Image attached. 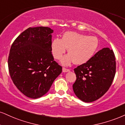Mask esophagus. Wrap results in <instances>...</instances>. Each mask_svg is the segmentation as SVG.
Instances as JSON below:
<instances>
[{"mask_svg": "<svg viewBox=\"0 0 125 125\" xmlns=\"http://www.w3.org/2000/svg\"><path fill=\"white\" fill-rule=\"evenodd\" d=\"M70 70L69 69H67L65 68H62V72H69L70 71Z\"/></svg>", "mask_w": 125, "mask_h": 125, "instance_id": "esophagus-1", "label": "esophagus"}]
</instances>
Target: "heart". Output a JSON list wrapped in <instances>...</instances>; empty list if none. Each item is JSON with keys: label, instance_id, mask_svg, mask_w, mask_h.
<instances>
[{"label": "heart", "instance_id": "b5f03b06", "mask_svg": "<svg viewBox=\"0 0 125 125\" xmlns=\"http://www.w3.org/2000/svg\"><path fill=\"white\" fill-rule=\"evenodd\" d=\"M98 46V40L95 36H89L75 32H66L61 39L55 38L52 42V52L54 58L60 60L68 48L69 54L62 58L61 64L68 65L74 62L77 65H82L93 57Z\"/></svg>", "mask_w": 125, "mask_h": 125}]
</instances>
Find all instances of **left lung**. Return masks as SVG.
Returning a JSON list of instances; mask_svg holds the SVG:
<instances>
[{"mask_svg": "<svg viewBox=\"0 0 125 125\" xmlns=\"http://www.w3.org/2000/svg\"><path fill=\"white\" fill-rule=\"evenodd\" d=\"M74 72L76 80L72 87L75 95L84 102L95 101L108 90L114 79L116 61L113 50L103 48Z\"/></svg>", "mask_w": 125, "mask_h": 125, "instance_id": "left-lung-1", "label": "left lung"}]
</instances>
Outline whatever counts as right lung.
I'll return each instance as SVG.
<instances>
[{
    "label": "right lung",
    "mask_w": 125,
    "mask_h": 125,
    "mask_svg": "<svg viewBox=\"0 0 125 125\" xmlns=\"http://www.w3.org/2000/svg\"><path fill=\"white\" fill-rule=\"evenodd\" d=\"M53 32L49 27H30L11 46L9 73L14 84L28 97L38 98L45 94L62 72L52 54Z\"/></svg>",
    "instance_id": "right-lung-1"
}]
</instances>
